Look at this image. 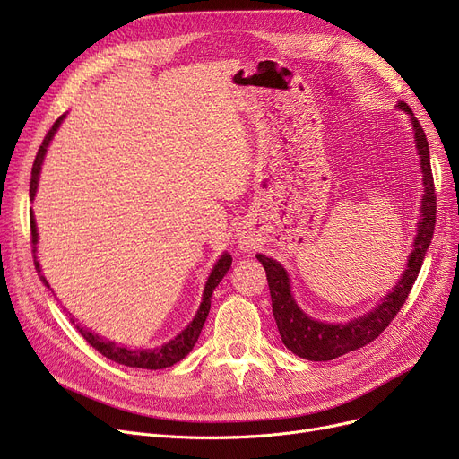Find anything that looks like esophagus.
Instances as JSON below:
<instances>
[{"label":"esophagus","instance_id":"34e87169","mask_svg":"<svg viewBox=\"0 0 459 459\" xmlns=\"http://www.w3.org/2000/svg\"><path fill=\"white\" fill-rule=\"evenodd\" d=\"M239 247L249 249L251 247V239L247 236H239Z\"/></svg>","mask_w":459,"mask_h":459}]
</instances>
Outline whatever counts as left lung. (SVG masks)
I'll list each match as a JSON object with an SVG mask.
<instances>
[{
	"label": "left lung",
	"instance_id": "obj_1",
	"mask_svg": "<svg viewBox=\"0 0 459 459\" xmlns=\"http://www.w3.org/2000/svg\"><path fill=\"white\" fill-rule=\"evenodd\" d=\"M400 109L411 115L417 149L420 154V167L424 173L426 193L422 199V215L419 223V234L415 238V249L411 256H409L407 270L403 272V277L400 279L394 290L381 301V305L374 312H370V315L344 325L342 324L333 325V324H322L316 320H310L292 299L288 275L281 264L264 255H256V258L262 262L264 270H266L270 294H272V308H273V316L277 322L281 341L288 350H292L296 355L307 360H331L334 357H341L348 351L359 350L376 341L377 336L389 327V324L394 320V316L403 307L409 292H411V288L419 277L426 251L431 244L433 229H436L437 195H436V184H433L431 165H429L428 139L417 117H413L411 109H409V106L400 102Z\"/></svg>",
	"mask_w": 459,
	"mask_h": 459
}]
</instances>
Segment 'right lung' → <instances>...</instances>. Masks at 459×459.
Here are the masks:
<instances>
[{
    "label": "right lung",
    "mask_w": 459,
    "mask_h": 459,
    "mask_svg": "<svg viewBox=\"0 0 459 459\" xmlns=\"http://www.w3.org/2000/svg\"><path fill=\"white\" fill-rule=\"evenodd\" d=\"M65 117V115H63ZM63 117H59L54 126L48 130V134L44 135L42 139V144L39 147V152L35 156V161H33V169H31V184H30V199L33 201L35 193H37V184H39V175H40V165H42V160H44V154H46V149L48 144H50L56 130L59 128ZM30 227H31V247H33V260H35V270L40 273V266H39V260L35 256V251H37V225H35V217H33V212H30ZM232 264V258L230 255H223L220 258V262L215 264V268L212 270L210 273V279L206 282V288H204V294H203V303L197 310L195 318H193V322L177 336V339H173L171 342L163 344L161 348H154V350H128V348H120L117 346L115 342H109V341H104L100 339L99 334H94L92 331L89 329H83L76 324V329L82 333L83 339L96 350L100 351L104 357L115 360V363L118 365H125V367H134V368H147V370H160V368H167V367H173L175 363H178V360H182L189 351L191 348L195 346L199 334H201V329L206 322V316L210 312V299H212V294H213V288L221 282V279L225 277V273L229 272ZM40 281L50 288V284H48V281L44 279V275L40 273ZM70 322H74L70 318Z\"/></svg>",
    "instance_id": "right-lung-1"
}]
</instances>
